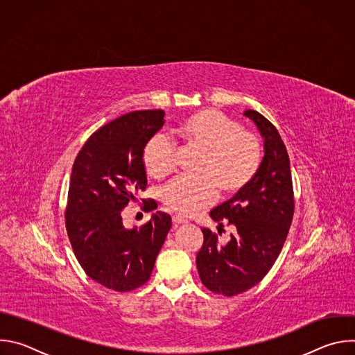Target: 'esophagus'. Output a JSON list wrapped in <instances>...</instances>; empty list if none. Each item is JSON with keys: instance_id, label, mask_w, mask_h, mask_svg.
I'll list each match as a JSON object with an SVG mask.
<instances>
[{"instance_id": "esophagus-1", "label": "esophagus", "mask_w": 355, "mask_h": 355, "mask_svg": "<svg viewBox=\"0 0 355 355\" xmlns=\"http://www.w3.org/2000/svg\"><path fill=\"white\" fill-rule=\"evenodd\" d=\"M173 223L177 226V225H184V223H187V219H184V218H181V216H173Z\"/></svg>"}]
</instances>
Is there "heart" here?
<instances>
[{
	"label": "heart",
	"instance_id": "obj_1",
	"mask_svg": "<svg viewBox=\"0 0 355 355\" xmlns=\"http://www.w3.org/2000/svg\"><path fill=\"white\" fill-rule=\"evenodd\" d=\"M184 147L200 151L195 174L178 177L163 187V204L182 216L209 208L218 198H234L256 180L263 160L260 139L216 110H200L184 118L177 129ZM177 148L164 135H153L141 148L148 177L164 178L175 167Z\"/></svg>",
	"mask_w": 355,
	"mask_h": 355
}]
</instances>
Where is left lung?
Returning <instances> with one entry per match:
<instances>
[{
    "label": "left lung",
    "mask_w": 355,
    "mask_h": 355,
    "mask_svg": "<svg viewBox=\"0 0 355 355\" xmlns=\"http://www.w3.org/2000/svg\"><path fill=\"white\" fill-rule=\"evenodd\" d=\"M244 115L261 132L266 156L251 185L211 212L220 227L233 225L237 233L222 245L216 233L202 229L204 244L196 254L202 284L225 296L252 288L268 274L284 247L295 211L289 156L277 128L257 111L248 110Z\"/></svg>",
    "instance_id": "left-lung-1"
}]
</instances>
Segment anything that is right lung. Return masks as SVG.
I'll use <instances>...</instances> for the list:
<instances>
[{
  "label": "right lung",
  "mask_w": 355,
  "mask_h": 355,
  "mask_svg": "<svg viewBox=\"0 0 355 355\" xmlns=\"http://www.w3.org/2000/svg\"><path fill=\"white\" fill-rule=\"evenodd\" d=\"M163 125L162 110L126 114L95 130L73 164L67 236L85 274L108 289L129 292L144 285L171 227L170 215L160 211L135 229H126L121 216L137 192L146 191L141 148Z\"/></svg>",
  "instance_id": "obj_1"
}]
</instances>
